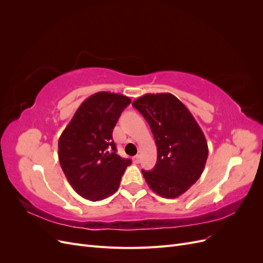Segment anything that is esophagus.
<instances>
[{"label":"esophagus","instance_id":"esophagus-1","mask_svg":"<svg viewBox=\"0 0 263 263\" xmlns=\"http://www.w3.org/2000/svg\"><path fill=\"white\" fill-rule=\"evenodd\" d=\"M133 161H134L135 163H139V162H140V156H139V155L135 156V157L133 158Z\"/></svg>","mask_w":263,"mask_h":263}]
</instances>
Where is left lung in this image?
<instances>
[{
	"instance_id": "8db88e82",
	"label": "left lung",
	"mask_w": 263,
	"mask_h": 263,
	"mask_svg": "<svg viewBox=\"0 0 263 263\" xmlns=\"http://www.w3.org/2000/svg\"><path fill=\"white\" fill-rule=\"evenodd\" d=\"M133 106L146 118L157 146V163L141 170L149 187L176 198L201 177L209 156L208 141L187 107L171 93L145 94Z\"/></svg>"
}]
</instances>
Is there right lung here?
I'll list each match as a JSON object with an SVG mask.
<instances>
[{"label": "right lung", "mask_w": 263, "mask_h": 263, "mask_svg": "<svg viewBox=\"0 0 263 263\" xmlns=\"http://www.w3.org/2000/svg\"><path fill=\"white\" fill-rule=\"evenodd\" d=\"M132 100L98 92L79 106L58 141L61 169L76 192L97 202L114 194L132 161L116 154L113 129Z\"/></svg>", "instance_id": "right-lung-1"}]
</instances>
